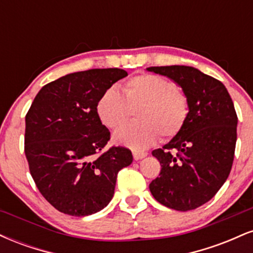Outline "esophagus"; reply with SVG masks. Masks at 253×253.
<instances>
[{"instance_id": "obj_1", "label": "esophagus", "mask_w": 253, "mask_h": 253, "mask_svg": "<svg viewBox=\"0 0 253 253\" xmlns=\"http://www.w3.org/2000/svg\"><path fill=\"white\" fill-rule=\"evenodd\" d=\"M147 156L146 152H141V151H133V157H134L135 161H139V159H143Z\"/></svg>"}]
</instances>
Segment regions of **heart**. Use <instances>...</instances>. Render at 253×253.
Listing matches in <instances>:
<instances>
[{"mask_svg":"<svg viewBox=\"0 0 253 253\" xmlns=\"http://www.w3.org/2000/svg\"><path fill=\"white\" fill-rule=\"evenodd\" d=\"M123 92L110 86L97 102V115L103 125L117 128L136 109L135 123L125 125L114 133V141L133 150H144L158 140L181 132L189 114V102L182 90L157 75H138L125 83Z\"/></svg>","mask_w":253,"mask_h":253,"instance_id":"obj_1","label":"heart"}]
</instances>
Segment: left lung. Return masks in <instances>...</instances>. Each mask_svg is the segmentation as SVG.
<instances>
[{"label": "left lung", "mask_w": 253, "mask_h": 253, "mask_svg": "<svg viewBox=\"0 0 253 253\" xmlns=\"http://www.w3.org/2000/svg\"><path fill=\"white\" fill-rule=\"evenodd\" d=\"M146 70L173 81L189 102L181 132L163 149L152 151L162 170L150 183V191L171 210H195L215 195L231 172L238 125L233 101L220 81L193 66Z\"/></svg>", "instance_id": "obj_1"}]
</instances>
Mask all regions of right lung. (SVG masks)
<instances>
[{
	"mask_svg": "<svg viewBox=\"0 0 253 253\" xmlns=\"http://www.w3.org/2000/svg\"><path fill=\"white\" fill-rule=\"evenodd\" d=\"M121 69L72 72L46 84L26 115L25 155L42 195L72 216L97 213L114 195L118 172L133 162L128 149L110 147L97 115L101 95L126 77Z\"/></svg>",
	"mask_w": 253,
	"mask_h": 253,
	"instance_id": "right-lung-1",
	"label": "right lung"
}]
</instances>
